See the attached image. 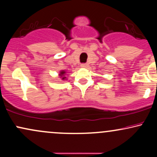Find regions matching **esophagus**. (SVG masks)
Masks as SVG:
<instances>
[{
	"instance_id": "1",
	"label": "esophagus",
	"mask_w": 157,
	"mask_h": 157,
	"mask_svg": "<svg viewBox=\"0 0 157 157\" xmlns=\"http://www.w3.org/2000/svg\"><path fill=\"white\" fill-rule=\"evenodd\" d=\"M80 66L82 68H86V67H88V64H86V63H82V64H81L80 65Z\"/></svg>"
}]
</instances>
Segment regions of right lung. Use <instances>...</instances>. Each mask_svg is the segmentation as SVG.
<instances>
[{
	"instance_id": "obj_1",
	"label": "right lung",
	"mask_w": 157,
	"mask_h": 157,
	"mask_svg": "<svg viewBox=\"0 0 157 157\" xmlns=\"http://www.w3.org/2000/svg\"><path fill=\"white\" fill-rule=\"evenodd\" d=\"M65 75H66V71H61L60 74H59V75H60L61 78H62V80H65V79H66V77H65V76H66Z\"/></svg>"
}]
</instances>
